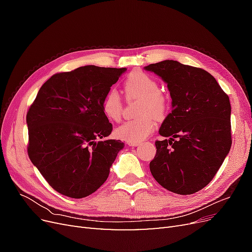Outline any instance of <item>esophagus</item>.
Returning <instances> with one entry per match:
<instances>
[{
  "label": "esophagus",
  "instance_id": "1",
  "mask_svg": "<svg viewBox=\"0 0 252 252\" xmlns=\"http://www.w3.org/2000/svg\"><path fill=\"white\" fill-rule=\"evenodd\" d=\"M127 145H128V146H133V147H135V146H139L140 142H127Z\"/></svg>",
  "mask_w": 252,
  "mask_h": 252
}]
</instances>
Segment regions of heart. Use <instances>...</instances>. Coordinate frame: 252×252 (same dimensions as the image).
<instances>
[{
	"label": "heart",
	"mask_w": 252,
	"mask_h": 252,
	"mask_svg": "<svg viewBox=\"0 0 252 252\" xmlns=\"http://www.w3.org/2000/svg\"><path fill=\"white\" fill-rule=\"evenodd\" d=\"M124 89L128 97L141 98L140 114L135 120L125 122L116 129L119 139L127 142H141L154 131L156 121L165 117L168 110V100L159 91V84L152 75L135 70L129 74L124 83ZM104 116L114 122H119L123 114V101L116 89L108 90L102 100Z\"/></svg>",
	"instance_id": "b5f03b06"
}]
</instances>
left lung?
Returning <instances> with one entry per match:
<instances>
[{
  "instance_id": "8db88e82",
  "label": "left lung",
  "mask_w": 252,
  "mask_h": 252,
  "mask_svg": "<svg viewBox=\"0 0 252 252\" xmlns=\"http://www.w3.org/2000/svg\"><path fill=\"white\" fill-rule=\"evenodd\" d=\"M145 69L166 84L172 110L159 128L157 154L149 164L159 185L178 194L207 186L231 147V106L217 80L202 68L165 60Z\"/></svg>"
}]
</instances>
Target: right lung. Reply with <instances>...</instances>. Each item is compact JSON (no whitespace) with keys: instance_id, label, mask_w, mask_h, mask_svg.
I'll list each match as a JSON object with an SVG mask.
<instances>
[{"instance_id":"right-lung-1","label":"right lung","mask_w":252,"mask_h":252,"mask_svg":"<svg viewBox=\"0 0 252 252\" xmlns=\"http://www.w3.org/2000/svg\"><path fill=\"white\" fill-rule=\"evenodd\" d=\"M125 71L88 65L56 73L29 107L28 157L59 193L82 199L107 180L124 143L105 139L112 124L101 105Z\"/></svg>"}]
</instances>
